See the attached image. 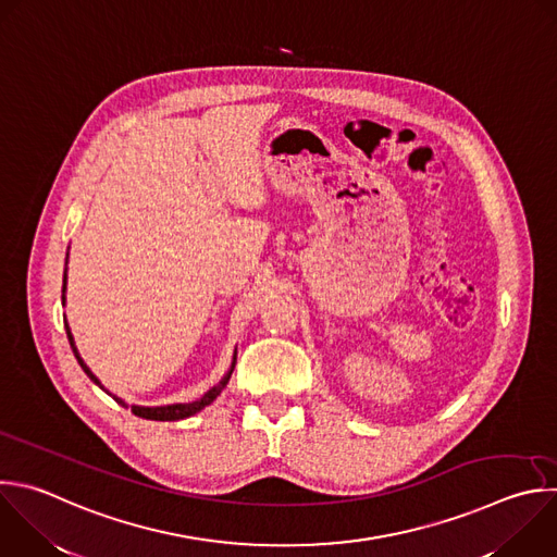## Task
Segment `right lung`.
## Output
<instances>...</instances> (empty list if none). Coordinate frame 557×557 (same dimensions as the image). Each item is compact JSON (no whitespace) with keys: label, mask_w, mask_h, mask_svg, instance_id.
Segmentation results:
<instances>
[{"label":"right lung","mask_w":557,"mask_h":557,"mask_svg":"<svg viewBox=\"0 0 557 557\" xmlns=\"http://www.w3.org/2000/svg\"><path fill=\"white\" fill-rule=\"evenodd\" d=\"M70 256V253H67ZM67 264V262H65ZM65 290H67V269H65V275H63V304H65ZM65 332H67V338H70V345H72V351H74V356H76V360H78V364L83 367V372L89 376V381L94 383V385H98L104 394H109L104 387H102V383L96 379V374L91 372V369L87 367V362L83 360V356H81V351H78V347H76V343H74V334H72V330H70V325H67V319H65ZM236 349H234V356H232V364H230V369H227V374L212 387V389H208L199 400H195V403H174V405H161V407H139V405H131V411L137 416V418H144V420H154V422H176V420H185V418H193V416H197L199 411H203L206 407H210L219 396H221V392L227 387V383H230V379H232V372H234V367H236ZM109 396H113V394H109ZM113 400L117 403V405H122L124 409H128V405L122 400V398H117V396H113Z\"/></svg>","instance_id":"right-lung-1"}]
</instances>
